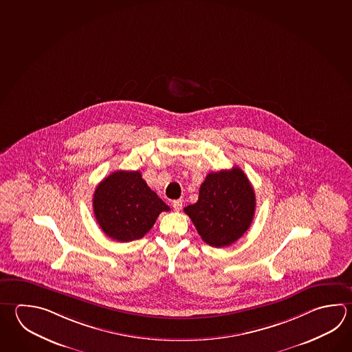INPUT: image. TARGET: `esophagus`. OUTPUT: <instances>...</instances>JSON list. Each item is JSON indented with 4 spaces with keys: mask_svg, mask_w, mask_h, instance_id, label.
<instances>
[{
    "mask_svg": "<svg viewBox=\"0 0 352 352\" xmlns=\"http://www.w3.org/2000/svg\"><path fill=\"white\" fill-rule=\"evenodd\" d=\"M173 208H174V210H175V212H179V210H182V208H183V200H174V201H173Z\"/></svg>",
    "mask_w": 352,
    "mask_h": 352,
    "instance_id": "34e87169",
    "label": "esophagus"
}]
</instances>
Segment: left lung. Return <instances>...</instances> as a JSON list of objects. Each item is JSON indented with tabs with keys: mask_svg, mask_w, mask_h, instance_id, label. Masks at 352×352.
Here are the masks:
<instances>
[{
	"mask_svg": "<svg viewBox=\"0 0 352 352\" xmlns=\"http://www.w3.org/2000/svg\"><path fill=\"white\" fill-rule=\"evenodd\" d=\"M256 206L255 192L239 166L209 173L199 199L184 208L201 239L214 248L232 245L250 228Z\"/></svg>",
	"mask_w": 352,
	"mask_h": 352,
	"instance_id": "left-lung-1",
	"label": "left lung"
}]
</instances>
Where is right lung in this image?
Masks as SVG:
<instances>
[{"instance_id":"1","label":"right lung","mask_w":352,"mask_h":352,"mask_svg":"<svg viewBox=\"0 0 352 352\" xmlns=\"http://www.w3.org/2000/svg\"><path fill=\"white\" fill-rule=\"evenodd\" d=\"M169 210L138 170L109 174L93 195V212L100 229L120 243L143 238L160 212Z\"/></svg>"}]
</instances>
